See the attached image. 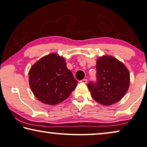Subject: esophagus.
<instances>
[{
    "mask_svg": "<svg viewBox=\"0 0 147 147\" xmlns=\"http://www.w3.org/2000/svg\"><path fill=\"white\" fill-rule=\"evenodd\" d=\"M80 82H83V83H86L87 82V79H86V78H85V79H82V80H80Z\"/></svg>",
    "mask_w": 147,
    "mask_h": 147,
    "instance_id": "obj_1",
    "label": "esophagus"
}]
</instances>
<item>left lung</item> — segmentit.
Listing matches in <instances>:
<instances>
[{"instance_id": "8db88e82", "label": "left lung", "mask_w": 147, "mask_h": 147, "mask_svg": "<svg viewBox=\"0 0 147 147\" xmlns=\"http://www.w3.org/2000/svg\"><path fill=\"white\" fill-rule=\"evenodd\" d=\"M129 72L122 63L111 56H103L96 63V81L87 86L92 97L104 106L119 102L129 86Z\"/></svg>"}]
</instances>
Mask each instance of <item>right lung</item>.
Returning <instances> with one entry per match:
<instances>
[{
	"instance_id": "1",
	"label": "right lung",
	"mask_w": 147,
	"mask_h": 147,
	"mask_svg": "<svg viewBox=\"0 0 147 147\" xmlns=\"http://www.w3.org/2000/svg\"><path fill=\"white\" fill-rule=\"evenodd\" d=\"M64 59L55 53L43 57L29 71V84L36 97L46 104L64 101L76 88L78 81L67 69Z\"/></svg>"
}]
</instances>
